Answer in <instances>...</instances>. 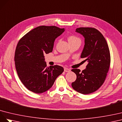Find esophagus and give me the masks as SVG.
I'll list each match as a JSON object with an SVG mask.
<instances>
[{"label": "esophagus", "instance_id": "obj_1", "mask_svg": "<svg viewBox=\"0 0 122 122\" xmlns=\"http://www.w3.org/2000/svg\"><path fill=\"white\" fill-rule=\"evenodd\" d=\"M64 71L65 72H69L71 71V69L68 68H64Z\"/></svg>", "mask_w": 122, "mask_h": 122}]
</instances>
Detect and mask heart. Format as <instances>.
Segmentation results:
<instances>
[{"label":"heart","instance_id":"1","mask_svg":"<svg viewBox=\"0 0 122 122\" xmlns=\"http://www.w3.org/2000/svg\"><path fill=\"white\" fill-rule=\"evenodd\" d=\"M68 41H72V40H79V38H77V37H76L74 36H70V37H68Z\"/></svg>","mask_w":122,"mask_h":122}]
</instances>
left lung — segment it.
Returning <instances> with one entry per match:
<instances>
[{
    "label": "left lung",
    "instance_id": "obj_1",
    "mask_svg": "<svg viewBox=\"0 0 122 122\" xmlns=\"http://www.w3.org/2000/svg\"><path fill=\"white\" fill-rule=\"evenodd\" d=\"M76 32L84 37L85 45L81 58H85L88 64L86 69H72L76 79L72 87L84 95L98 90L104 83L110 63L109 49L105 38L98 30L92 27H80Z\"/></svg>",
    "mask_w": 122,
    "mask_h": 122
}]
</instances>
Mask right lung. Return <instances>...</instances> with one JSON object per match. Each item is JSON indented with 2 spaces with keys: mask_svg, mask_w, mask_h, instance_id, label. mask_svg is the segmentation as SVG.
Instances as JSON below:
<instances>
[{
  "mask_svg": "<svg viewBox=\"0 0 122 122\" xmlns=\"http://www.w3.org/2000/svg\"><path fill=\"white\" fill-rule=\"evenodd\" d=\"M64 30L55 26H39L19 41L15 53V67L20 81L30 91L36 93L47 91L63 72L60 66L47 67L44 55L53 51L55 39Z\"/></svg>",
  "mask_w": 122,
  "mask_h": 122,
  "instance_id": "right-lung-1",
  "label": "right lung"
}]
</instances>
